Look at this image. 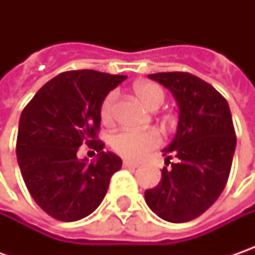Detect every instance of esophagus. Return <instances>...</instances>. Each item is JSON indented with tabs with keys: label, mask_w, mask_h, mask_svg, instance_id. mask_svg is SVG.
Segmentation results:
<instances>
[{
	"label": "esophagus",
	"mask_w": 255,
	"mask_h": 255,
	"mask_svg": "<svg viewBox=\"0 0 255 255\" xmlns=\"http://www.w3.org/2000/svg\"><path fill=\"white\" fill-rule=\"evenodd\" d=\"M139 166V163L130 162V160H123V167H129V169H136Z\"/></svg>",
	"instance_id": "1"
}]
</instances>
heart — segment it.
Returning <instances> with one entry per match:
<instances>
[{
    "label": "heart",
    "mask_w": 255,
    "mask_h": 255,
    "mask_svg": "<svg viewBox=\"0 0 255 255\" xmlns=\"http://www.w3.org/2000/svg\"><path fill=\"white\" fill-rule=\"evenodd\" d=\"M134 93L139 101L149 109L157 111L164 102V91L159 85L153 82H142L134 85ZM118 101V93L111 92L103 99L101 106V119L103 123L111 125L115 121V108ZM162 137L156 130L134 132L129 129H123L112 136V149L118 154L129 160H140L153 149L159 147Z\"/></svg>",
    "instance_id": "b5f03b06"
}]
</instances>
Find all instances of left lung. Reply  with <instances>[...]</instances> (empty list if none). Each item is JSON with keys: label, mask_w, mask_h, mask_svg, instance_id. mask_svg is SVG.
Wrapping results in <instances>:
<instances>
[{"label": "left lung", "mask_w": 255, "mask_h": 255, "mask_svg": "<svg viewBox=\"0 0 255 255\" xmlns=\"http://www.w3.org/2000/svg\"><path fill=\"white\" fill-rule=\"evenodd\" d=\"M176 98L180 116L177 132L163 150L171 169L163 167L162 180L144 191L153 213L170 223L199 217L219 199L230 176L236 130L229 103L210 84L189 72L147 75Z\"/></svg>", "instance_id": "left-lung-1"}]
</instances>
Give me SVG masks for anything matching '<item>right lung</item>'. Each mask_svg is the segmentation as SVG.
I'll list each match as a JSON object with an SVG mask.
<instances>
[{
	"instance_id": "obj_1",
	"label": "right lung",
	"mask_w": 255,
	"mask_h": 255,
	"mask_svg": "<svg viewBox=\"0 0 255 255\" xmlns=\"http://www.w3.org/2000/svg\"><path fill=\"white\" fill-rule=\"evenodd\" d=\"M126 79L82 69L51 79L35 93L19 118L16 157L25 186L42 210L61 221H76L98 209L122 159L103 152L98 139L101 106ZM98 152L95 162L79 161V146Z\"/></svg>"
}]
</instances>
